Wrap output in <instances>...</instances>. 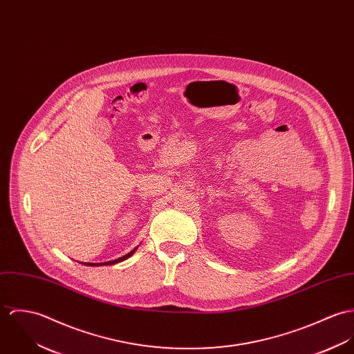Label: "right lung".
Returning a JSON list of instances; mask_svg holds the SVG:
<instances>
[{"label":"right lung","mask_w":354,"mask_h":354,"mask_svg":"<svg viewBox=\"0 0 354 354\" xmlns=\"http://www.w3.org/2000/svg\"><path fill=\"white\" fill-rule=\"evenodd\" d=\"M136 250H137V247H136L134 250H131L129 254H126V255L120 257V258L115 259V261H110V262H104V263H84V265H86V266H104V265H115V263H119V262H122V261L127 259L129 257H131V255L136 252Z\"/></svg>","instance_id":"right-lung-1"}]
</instances>
